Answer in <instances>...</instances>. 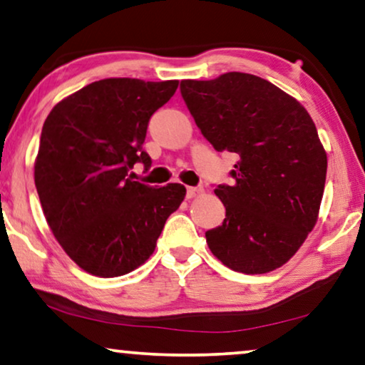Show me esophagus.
I'll list each match as a JSON object with an SVG mask.
<instances>
[{"label": "esophagus", "mask_w": 365, "mask_h": 365, "mask_svg": "<svg viewBox=\"0 0 365 365\" xmlns=\"http://www.w3.org/2000/svg\"><path fill=\"white\" fill-rule=\"evenodd\" d=\"M203 195V188L201 187H187V198H195Z\"/></svg>", "instance_id": "esophagus-1"}]
</instances>
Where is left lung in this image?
<instances>
[{"instance_id": "8db88e82", "label": "left lung", "mask_w": 365, "mask_h": 365, "mask_svg": "<svg viewBox=\"0 0 365 365\" xmlns=\"http://www.w3.org/2000/svg\"><path fill=\"white\" fill-rule=\"evenodd\" d=\"M201 134L239 157L235 185L215 190L226 208L206 242L226 267L267 274L288 262L317 225L328 159L312 116L295 98L251 73L182 80Z\"/></svg>"}]
</instances>
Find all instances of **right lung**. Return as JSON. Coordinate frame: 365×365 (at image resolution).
<instances>
[{
	"mask_svg": "<svg viewBox=\"0 0 365 365\" xmlns=\"http://www.w3.org/2000/svg\"><path fill=\"white\" fill-rule=\"evenodd\" d=\"M178 80L105 78L57 103L42 126L34 182L43 216L80 269L110 279L129 274L154 252L167 217L185 198L183 185L134 182L152 114Z\"/></svg>",
	"mask_w": 365,
	"mask_h": 365,
	"instance_id": "right-lung-1",
	"label": "right lung"
}]
</instances>
